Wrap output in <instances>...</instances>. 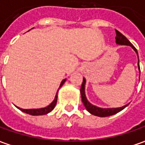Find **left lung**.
<instances>
[{
    "label": "left lung",
    "mask_w": 145,
    "mask_h": 145,
    "mask_svg": "<svg viewBox=\"0 0 145 145\" xmlns=\"http://www.w3.org/2000/svg\"><path fill=\"white\" fill-rule=\"evenodd\" d=\"M116 31V44L118 45H127V46H131V47L133 48V50L135 52V54H137V57H138V68H139V71L140 73V61H139V56H138V52L136 50L133 44L130 42L124 35L119 32L118 31L115 30ZM85 84H86V79L84 78L83 79V84L81 86V88H80V94H81V98H82V101L84 105L86 110H88L90 114L95 115V116L98 117H108L111 116V115H114L117 113L120 112L121 110H123V109H125L128 105H123L122 107H118V108H101V107H98L94 105H92L90 103L88 99L86 97V95H85Z\"/></svg>",
    "instance_id": "left-lung-1"
}]
</instances>
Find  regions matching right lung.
I'll return each instance as SVG.
<instances>
[{
    "label": "right lung",
    "mask_w": 145,
    "mask_h": 145,
    "mask_svg": "<svg viewBox=\"0 0 145 145\" xmlns=\"http://www.w3.org/2000/svg\"><path fill=\"white\" fill-rule=\"evenodd\" d=\"M66 79H63L61 83L60 86H59V88L58 90L60 89V88L63 85V84L66 82ZM57 90V91H58ZM57 94L55 96V98L53 101V102L50 105H48V106L44 107V108H40V109H30V110H25V109H22V108H19L18 106H16L18 110H20L22 112L26 113V114H31V115H34V116H38V115H44V114H47L49 112H51L52 110H54L55 105L57 104Z\"/></svg>",
    "instance_id": "1"
}]
</instances>
